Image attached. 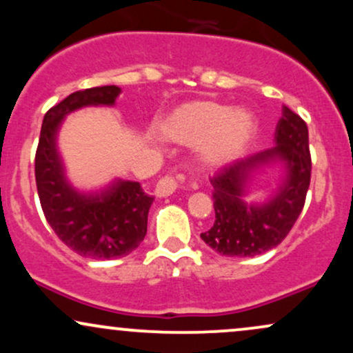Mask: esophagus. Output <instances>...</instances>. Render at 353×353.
<instances>
[{
	"mask_svg": "<svg viewBox=\"0 0 353 353\" xmlns=\"http://www.w3.org/2000/svg\"><path fill=\"white\" fill-rule=\"evenodd\" d=\"M176 189H177V181H176V177H172V176H164L163 179L157 182V185H156V194H157V196H159V197H165V196H169V194H172Z\"/></svg>",
	"mask_w": 353,
	"mask_h": 353,
	"instance_id": "1",
	"label": "esophagus"
}]
</instances>
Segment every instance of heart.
<instances>
[{
    "label": "heart",
    "instance_id": "heart-1",
    "mask_svg": "<svg viewBox=\"0 0 353 353\" xmlns=\"http://www.w3.org/2000/svg\"><path fill=\"white\" fill-rule=\"evenodd\" d=\"M165 134L181 143L204 141L205 159L225 163L249 144L255 132V117L247 109H230L212 101L190 103L177 109L164 125Z\"/></svg>",
    "mask_w": 353,
    "mask_h": 353
}]
</instances>
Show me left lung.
Here are the masks:
<instances>
[{"mask_svg":"<svg viewBox=\"0 0 353 353\" xmlns=\"http://www.w3.org/2000/svg\"><path fill=\"white\" fill-rule=\"evenodd\" d=\"M281 159L288 165L283 188L270 201L255 205L246 197L254 170ZM312 157L305 121L287 106L275 128V145L219 168L210 177L216 221L202 241L228 257H254L277 247L301 216L310 185Z\"/></svg>","mask_w":353,"mask_h":353,"instance_id":"obj_1","label":"left lung"}]
</instances>
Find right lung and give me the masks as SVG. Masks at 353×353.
<instances>
[{"mask_svg": "<svg viewBox=\"0 0 353 353\" xmlns=\"http://www.w3.org/2000/svg\"><path fill=\"white\" fill-rule=\"evenodd\" d=\"M119 92L114 84L72 92L44 114L36 149V188L44 217L63 244L89 259H117L137 249L148 232L154 197L131 181H117L96 196L76 192L64 179L54 137L68 112L83 106H111Z\"/></svg>", "mask_w": 353, "mask_h": 353, "instance_id": "1", "label": "right lung"}]
</instances>
